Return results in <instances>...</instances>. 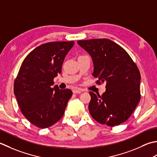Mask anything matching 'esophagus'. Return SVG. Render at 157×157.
Instances as JSON below:
<instances>
[{"instance_id":"obj_1","label":"esophagus","mask_w":157,"mask_h":157,"mask_svg":"<svg viewBox=\"0 0 157 157\" xmlns=\"http://www.w3.org/2000/svg\"><path fill=\"white\" fill-rule=\"evenodd\" d=\"M72 91H73V93H74V94H81V92L83 91V90H82V89H75Z\"/></svg>"}]
</instances>
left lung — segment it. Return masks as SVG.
<instances>
[{"instance_id":"left-lung-1","label":"left lung","mask_w":157,"mask_h":157,"mask_svg":"<svg viewBox=\"0 0 157 157\" xmlns=\"http://www.w3.org/2000/svg\"><path fill=\"white\" fill-rule=\"evenodd\" d=\"M77 43L91 57L92 75L97 83L105 82L101 95L89 92V110L101 124L118 125L132 115L140 100L139 69L123 48L106 38L78 40Z\"/></svg>"}]
</instances>
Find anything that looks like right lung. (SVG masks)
Segmentation results:
<instances>
[{
    "mask_svg": "<svg viewBox=\"0 0 157 157\" xmlns=\"http://www.w3.org/2000/svg\"><path fill=\"white\" fill-rule=\"evenodd\" d=\"M74 44L68 41L41 44L21 63L15 80L14 94L22 114L35 126L47 128L63 117L72 91L52 86Z\"/></svg>",
    "mask_w": 157,
    "mask_h": 157,
    "instance_id": "add662e5",
    "label": "right lung"
}]
</instances>
